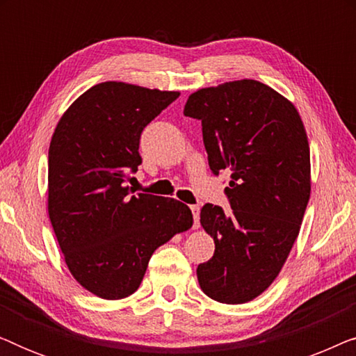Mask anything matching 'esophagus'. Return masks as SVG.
I'll use <instances>...</instances> for the list:
<instances>
[{"label": "esophagus", "mask_w": 356, "mask_h": 356, "mask_svg": "<svg viewBox=\"0 0 356 356\" xmlns=\"http://www.w3.org/2000/svg\"><path fill=\"white\" fill-rule=\"evenodd\" d=\"M193 212V220H194V228L199 227V206H191L189 207Z\"/></svg>", "instance_id": "34e87169"}]
</instances>
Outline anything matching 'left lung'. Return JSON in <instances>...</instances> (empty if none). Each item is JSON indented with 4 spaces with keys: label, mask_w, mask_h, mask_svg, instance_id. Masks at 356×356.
<instances>
[{
    "label": "left lung",
    "mask_w": 356,
    "mask_h": 356,
    "mask_svg": "<svg viewBox=\"0 0 356 356\" xmlns=\"http://www.w3.org/2000/svg\"><path fill=\"white\" fill-rule=\"evenodd\" d=\"M184 115L202 123L213 175L232 172V211L201 209L216 251L197 266L199 285L218 303H246L269 289L300 233L311 193L308 136L295 105L252 79L199 89Z\"/></svg>",
    "instance_id": "left-lung-1"
}]
</instances>
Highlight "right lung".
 <instances>
[{"label":"right lung","instance_id":"obj_1","mask_svg":"<svg viewBox=\"0 0 356 356\" xmlns=\"http://www.w3.org/2000/svg\"><path fill=\"white\" fill-rule=\"evenodd\" d=\"M179 92L108 81L58 121L48 150V216L72 277L104 300L139 289L150 256L193 227L186 204L134 194L143 129Z\"/></svg>","mask_w":356,"mask_h":356}]
</instances>
